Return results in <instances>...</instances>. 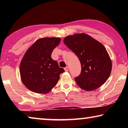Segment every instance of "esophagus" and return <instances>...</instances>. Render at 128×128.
I'll return each mask as SVG.
<instances>
[{
	"mask_svg": "<svg viewBox=\"0 0 128 128\" xmlns=\"http://www.w3.org/2000/svg\"><path fill=\"white\" fill-rule=\"evenodd\" d=\"M64 70H65V71H66V72H68V70H69L68 67L67 66V67H66V68H64Z\"/></svg>",
	"mask_w": 128,
	"mask_h": 128,
	"instance_id": "esophagus-1",
	"label": "esophagus"
}]
</instances>
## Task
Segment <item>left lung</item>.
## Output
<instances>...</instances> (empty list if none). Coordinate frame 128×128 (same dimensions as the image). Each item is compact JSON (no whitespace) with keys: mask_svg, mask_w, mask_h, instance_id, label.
<instances>
[{"mask_svg":"<svg viewBox=\"0 0 128 128\" xmlns=\"http://www.w3.org/2000/svg\"><path fill=\"white\" fill-rule=\"evenodd\" d=\"M63 42L77 56L81 72L74 80L83 90L92 91L103 85L112 70V61L105 47L87 34L65 37Z\"/></svg>","mask_w":128,"mask_h":128,"instance_id":"obj_1","label":"left lung"}]
</instances>
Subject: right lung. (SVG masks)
Returning <instances> with one entry per match:
<instances>
[{
	"mask_svg": "<svg viewBox=\"0 0 128 128\" xmlns=\"http://www.w3.org/2000/svg\"><path fill=\"white\" fill-rule=\"evenodd\" d=\"M59 37L36 40L24 55L20 65L21 81L28 89L46 94L56 86L64 69L51 58L54 49L60 43Z\"/></svg>",
	"mask_w": 128,
	"mask_h": 128,
	"instance_id": "obj_1",
	"label": "right lung"
}]
</instances>
